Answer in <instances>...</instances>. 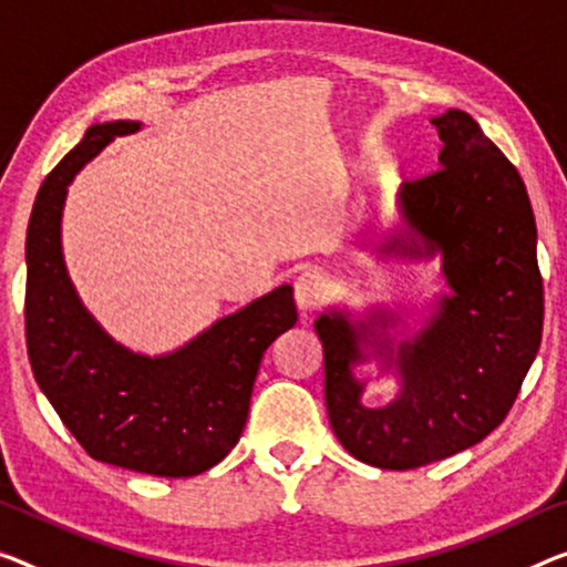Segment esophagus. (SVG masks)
Listing matches in <instances>:
<instances>
[{
  "instance_id": "esophagus-1",
  "label": "esophagus",
  "mask_w": 567,
  "mask_h": 567,
  "mask_svg": "<svg viewBox=\"0 0 567 567\" xmlns=\"http://www.w3.org/2000/svg\"><path fill=\"white\" fill-rule=\"evenodd\" d=\"M293 296H296V307H299L301 311H311V309L321 307L327 299L324 276L317 271H303L299 278H296Z\"/></svg>"
}]
</instances>
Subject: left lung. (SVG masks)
<instances>
[{"instance_id": "obj_1", "label": "left lung", "mask_w": 567, "mask_h": 567, "mask_svg": "<svg viewBox=\"0 0 567 567\" xmlns=\"http://www.w3.org/2000/svg\"><path fill=\"white\" fill-rule=\"evenodd\" d=\"M439 128L441 167L400 187L405 235L382 250L411 258L441 254L451 296L411 342L393 352L329 311L313 321L324 347V398L332 431L354 458L378 468H417L486 439L515 405L543 339L545 293L537 225L525 182L466 111L451 109ZM370 324L388 327L374 313ZM362 341L378 343L401 372V395L385 409L359 403L351 364Z\"/></svg>"}]
</instances>
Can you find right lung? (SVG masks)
Segmentation results:
<instances>
[{"instance_id": "1", "label": "right lung", "mask_w": 567, "mask_h": 567, "mask_svg": "<svg viewBox=\"0 0 567 567\" xmlns=\"http://www.w3.org/2000/svg\"><path fill=\"white\" fill-rule=\"evenodd\" d=\"M136 128V121L91 126L42 182L24 248V337L34 380L85 454L152 476H195L240 441L264 352L296 324L293 289L278 286L154 360L95 324L65 274L60 217L83 164Z\"/></svg>"}]
</instances>
